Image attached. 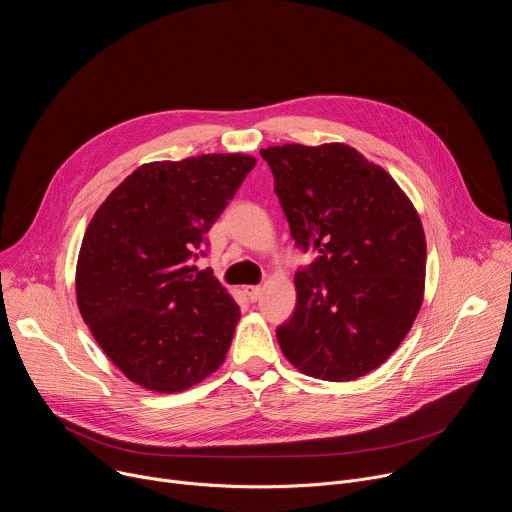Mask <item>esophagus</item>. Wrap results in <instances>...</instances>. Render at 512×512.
<instances>
[{"label": "esophagus", "mask_w": 512, "mask_h": 512, "mask_svg": "<svg viewBox=\"0 0 512 512\" xmlns=\"http://www.w3.org/2000/svg\"><path fill=\"white\" fill-rule=\"evenodd\" d=\"M261 285H245V294L251 302H257L261 298Z\"/></svg>", "instance_id": "34e87169"}]
</instances>
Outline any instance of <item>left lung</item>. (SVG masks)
Returning <instances> with one entry per match:
<instances>
[{
	"label": "left lung",
	"instance_id": "1",
	"mask_svg": "<svg viewBox=\"0 0 512 512\" xmlns=\"http://www.w3.org/2000/svg\"><path fill=\"white\" fill-rule=\"evenodd\" d=\"M296 247V310L275 332L285 358L322 381L375 371L407 336L423 302L419 214L377 164L350 145L261 150Z\"/></svg>",
	"mask_w": 512,
	"mask_h": 512
}]
</instances>
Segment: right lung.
I'll list each match as a JSON object with an SVG mask.
<instances>
[{"mask_svg": "<svg viewBox=\"0 0 512 512\" xmlns=\"http://www.w3.org/2000/svg\"><path fill=\"white\" fill-rule=\"evenodd\" d=\"M253 168L255 158L243 154L145 164L89 223L77 263L79 310L139 387L178 393L223 364L241 312L194 261Z\"/></svg>", "mask_w": 512, "mask_h": 512, "instance_id": "obj_1", "label": "right lung"}]
</instances>
